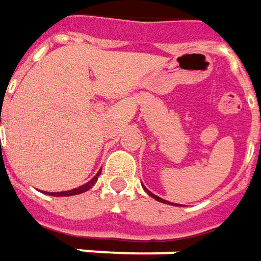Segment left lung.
<instances>
[{
  "instance_id": "left-lung-1",
  "label": "left lung",
  "mask_w": 261,
  "mask_h": 261,
  "mask_svg": "<svg viewBox=\"0 0 261 261\" xmlns=\"http://www.w3.org/2000/svg\"><path fill=\"white\" fill-rule=\"evenodd\" d=\"M144 190H146V188H144ZM146 191H147V194H149V196H150V197L156 198V200H158V201H162V203H165V201H166V200H162V198H161V197H158V196H154V194H153V193H150V191H149V190H146ZM166 203H168V204H171V203H169V201H166Z\"/></svg>"
}]
</instances>
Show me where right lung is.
I'll return each mask as SVG.
<instances>
[{
    "mask_svg": "<svg viewBox=\"0 0 261 261\" xmlns=\"http://www.w3.org/2000/svg\"><path fill=\"white\" fill-rule=\"evenodd\" d=\"M1 121V119H0ZM100 174V171L97 172L96 176H93L89 182H86L85 186H82V187L79 188H74V190H70V191H61V193H49V196H74V194H80V193H85L87 190H90V188L93 187L95 184H96L97 181V176Z\"/></svg>",
    "mask_w": 261,
    "mask_h": 261,
    "instance_id": "1",
    "label": "right lung"
}]
</instances>
